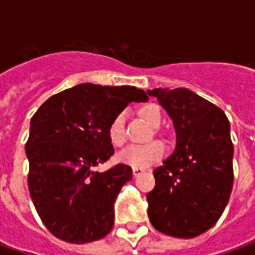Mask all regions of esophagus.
<instances>
[{
	"instance_id": "1",
	"label": "esophagus",
	"mask_w": 255,
	"mask_h": 255,
	"mask_svg": "<svg viewBox=\"0 0 255 255\" xmlns=\"http://www.w3.org/2000/svg\"><path fill=\"white\" fill-rule=\"evenodd\" d=\"M143 172H146V169H144V168H136V166H135V168H132V173L135 177L140 176Z\"/></svg>"
}]
</instances>
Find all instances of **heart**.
<instances>
[{
  "instance_id": "1",
  "label": "heart",
  "mask_w": 255,
  "mask_h": 255,
  "mask_svg": "<svg viewBox=\"0 0 255 255\" xmlns=\"http://www.w3.org/2000/svg\"><path fill=\"white\" fill-rule=\"evenodd\" d=\"M140 115L143 116L146 122L151 126H160L162 120V112L154 104L144 105L140 109ZM124 122H126V113L119 112L116 116L112 119L108 127V136L109 140L115 146H122L126 142V129H124ZM165 153V144L161 140H150L147 143H132L123 149L117 158L120 162L132 168H146V166L154 164L162 158Z\"/></svg>"
}]
</instances>
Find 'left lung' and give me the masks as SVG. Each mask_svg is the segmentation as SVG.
<instances>
[{"mask_svg": "<svg viewBox=\"0 0 255 255\" xmlns=\"http://www.w3.org/2000/svg\"><path fill=\"white\" fill-rule=\"evenodd\" d=\"M168 112L176 147L155 168V187L146 195L155 230L195 238L224 212L234 184L230 122L220 108L188 89L147 90Z\"/></svg>", "mask_w": 255, "mask_h": 255, "instance_id": "obj_1", "label": "left lung"}]
</instances>
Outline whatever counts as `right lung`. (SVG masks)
I'll list each match as a JSON object with an SVG mask.
<instances>
[{
	"mask_svg": "<svg viewBox=\"0 0 255 255\" xmlns=\"http://www.w3.org/2000/svg\"><path fill=\"white\" fill-rule=\"evenodd\" d=\"M146 101L133 86L82 83L52 95L32 116L25 143L28 190L56 238L89 243L112 231L113 205L132 169L126 164L106 172L94 168L115 153L108 136L112 119L129 102Z\"/></svg>",
	"mask_w": 255,
	"mask_h": 255,
	"instance_id": "add662e5",
	"label": "right lung"
}]
</instances>
